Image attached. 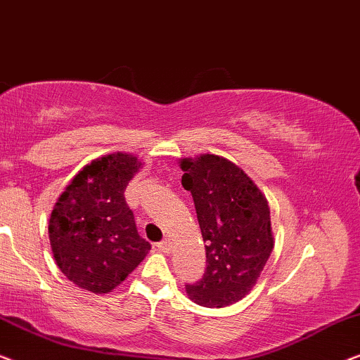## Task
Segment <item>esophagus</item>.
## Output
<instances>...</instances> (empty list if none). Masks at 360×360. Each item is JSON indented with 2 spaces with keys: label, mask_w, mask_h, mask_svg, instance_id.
Listing matches in <instances>:
<instances>
[{
  "label": "esophagus",
  "mask_w": 360,
  "mask_h": 360,
  "mask_svg": "<svg viewBox=\"0 0 360 360\" xmlns=\"http://www.w3.org/2000/svg\"><path fill=\"white\" fill-rule=\"evenodd\" d=\"M158 250L163 252H169L171 251V241L169 240H163L158 243Z\"/></svg>",
  "instance_id": "esophagus-1"
}]
</instances>
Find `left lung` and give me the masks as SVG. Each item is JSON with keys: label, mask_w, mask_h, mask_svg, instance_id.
<instances>
[{"label": "left lung", "mask_w": 360, "mask_h": 360, "mask_svg": "<svg viewBox=\"0 0 360 360\" xmlns=\"http://www.w3.org/2000/svg\"><path fill=\"white\" fill-rule=\"evenodd\" d=\"M179 166L207 243L205 274L187 283L186 292L202 307L233 305L252 290L274 248L269 204L250 176L224 156L182 158Z\"/></svg>", "instance_id": "8db88e82"}]
</instances>
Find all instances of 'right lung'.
Segmentation results:
<instances>
[{
  "label": "right lung",
  "instance_id": "obj_1",
  "mask_svg": "<svg viewBox=\"0 0 360 360\" xmlns=\"http://www.w3.org/2000/svg\"><path fill=\"white\" fill-rule=\"evenodd\" d=\"M141 168L130 153L104 155L78 171L55 202L49 238L55 262L75 285L108 293L148 255L125 202L129 181Z\"/></svg>",
  "mask_w": 360,
  "mask_h": 360
}]
</instances>
